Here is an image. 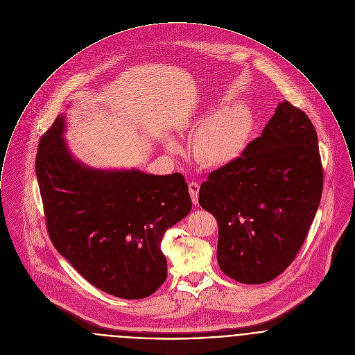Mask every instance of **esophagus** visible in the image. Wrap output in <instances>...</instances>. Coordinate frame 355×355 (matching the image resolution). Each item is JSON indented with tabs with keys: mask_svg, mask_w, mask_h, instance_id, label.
Segmentation results:
<instances>
[{
	"mask_svg": "<svg viewBox=\"0 0 355 355\" xmlns=\"http://www.w3.org/2000/svg\"><path fill=\"white\" fill-rule=\"evenodd\" d=\"M199 184L196 182H192L188 184V191H189V195H191V199H192V203L196 205H198V198H199Z\"/></svg>",
	"mask_w": 355,
	"mask_h": 355,
	"instance_id": "esophagus-1",
	"label": "esophagus"
}]
</instances>
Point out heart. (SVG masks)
<instances>
[{
  "label": "heart",
  "mask_w": 355,
  "mask_h": 355,
  "mask_svg": "<svg viewBox=\"0 0 355 355\" xmlns=\"http://www.w3.org/2000/svg\"><path fill=\"white\" fill-rule=\"evenodd\" d=\"M252 125V112L244 103H235L200 117L192 143L195 159L205 167L232 164L247 148ZM166 146L169 150L179 148L173 139H167Z\"/></svg>",
  "instance_id": "b5f03b06"
}]
</instances>
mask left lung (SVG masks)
I'll return each mask as SVG.
<instances>
[{"mask_svg":"<svg viewBox=\"0 0 355 355\" xmlns=\"http://www.w3.org/2000/svg\"><path fill=\"white\" fill-rule=\"evenodd\" d=\"M323 171L315 128L287 100L242 157L208 175L199 203L218 220V263L244 284L277 278L317 214Z\"/></svg>","mask_w":355,"mask_h":355,"instance_id":"1","label":"left lung"}]
</instances>
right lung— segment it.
Instances as JSON below:
<instances>
[{
    "label": "right lung",
    "instance_id": "obj_1",
    "mask_svg": "<svg viewBox=\"0 0 355 355\" xmlns=\"http://www.w3.org/2000/svg\"><path fill=\"white\" fill-rule=\"evenodd\" d=\"M65 116L45 132L36 157L51 241L101 291L147 298L167 279L163 235L192 207L184 176L84 164L64 137Z\"/></svg>",
    "mask_w": 355,
    "mask_h": 355
}]
</instances>
